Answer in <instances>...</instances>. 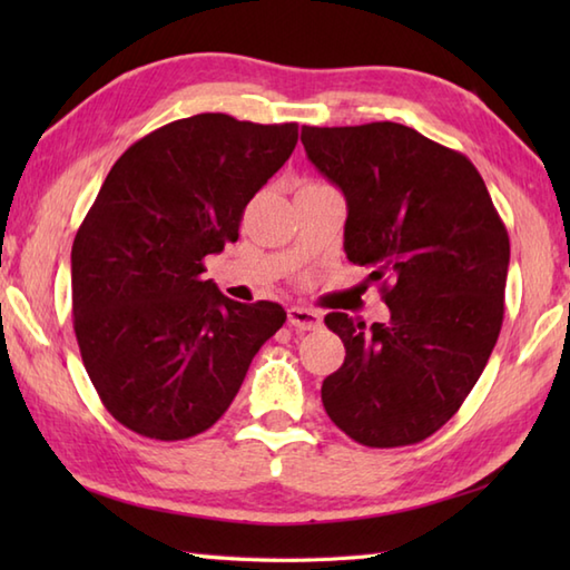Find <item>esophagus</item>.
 Returning a JSON list of instances; mask_svg holds the SVG:
<instances>
[{
	"label": "esophagus",
	"mask_w": 570,
	"mask_h": 570,
	"mask_svg": "<svg viewBox=\"0 0 570 570\" xmlns=\"http://www.w3.org/2000/svg\"><path fill=\"white\" fill-rule=\"evenodd\" d=\"M288 323H292L296 331H316V328H321L323 316L318 311H311L304 306H292L288 308Z\"/></svg>",
	"instance_id": "obj_1"
}]
</instances>
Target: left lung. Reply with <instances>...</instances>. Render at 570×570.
Wrapping results in <instances>:
<instances>
[{"label":"left lung","instance_id":"1","mask_svg":"<svg viewBox=\"0 0 570 570\" xmlns=\"http://www.w3.org/2000/svg\"><path fill=\"white\" fill-rule=\"evenodd\" d=\"M301 141L343 190L345 254L370 266L392 316L370 328L325 316L345 362L323 380V406L362 445L419 443L465 402L500 337L504 223L470 159L411 127H301Z\"/></svg>","mask_w":570,"mask_h":570}]
</instances>
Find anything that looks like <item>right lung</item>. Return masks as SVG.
I'll return each instance as SVG.
<instances>
[{
	"label": "right lung",
	"mask_w": 570,
	"mask_h": 570,
	"mask_svg": "<svg viewBox=\"0 0 570 570\" xmlns=\"http://www.w3.org/2000/svg\"><path fill=\"white\" fill-rule=\"evenodd\" d=\"M296 141L294 122L205 112L131 144L107 174L72 242V328L105 409L129 431H208L284 325L278 304H239L200 274Z\"/></svg>",
	"instance_id": "1"
}]
</instances>
